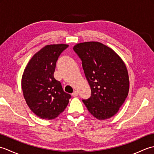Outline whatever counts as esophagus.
I'll return each instance as SVG.
<instances>
[{
	"mask_svg": "<svg viewBox=\"0 0 154 154\" xmlns=\"http://www.w3.org/2000/svg\"><path fill=\"white\" fill-rule=\"evenodd\" d=\"M78 95V93H77V91H75L74 92L72 93V96L73 97H77Z\"/></svg>",
	"mask_w": 154,
	"mask_h": 154,
	"instance_id": "obj_1",
	"label": "esophagus"
}]
</instances>
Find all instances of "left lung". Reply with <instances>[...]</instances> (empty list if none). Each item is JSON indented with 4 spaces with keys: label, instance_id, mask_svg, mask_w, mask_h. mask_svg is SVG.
<instances>
[{
    "label": "left lung",
    "instance_id": "1",
    "mask_svg": "<svg viewBox=\"0 0 154 154\" xmlns=\"http://www.w3.org/2000/svg\"><path fill=\"white\" fill-rule=\"evenodd\" d=\"M82 61L91 94L83 99L89 112L99 120L116 114L129 91L127 68L119 55L100 42H87L73 47Z\"/></svg>",
    "mask_w": 154,
    "mask_h": 154
}]
</instances>
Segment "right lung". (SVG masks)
<instances>
[{"instance_id": "1", "label": "right lung", "mask_w": 154, "mask_h": 154, "mask_svg": "<svg viewBox=\"0 0 154 154\" xmlns=\"http://www.w3.org/2000/svg\"><path fill=\"white\" fill-rule=\"evenodd\" d=\"M67 44L48 45L34 54L26 67L22 78L23 94L35 115L52 120L63 112L71 94L64 92L54 78L56 62Z\"/></svg>"}]
</instances>
